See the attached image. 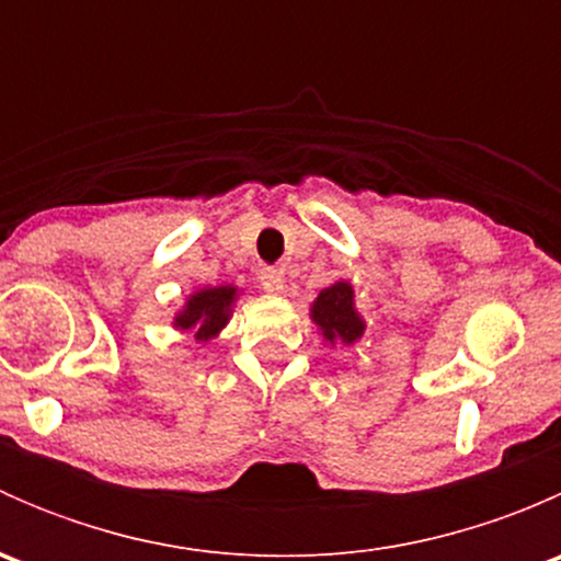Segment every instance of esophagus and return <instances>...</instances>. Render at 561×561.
Returning <instances> with one entry per match:
<instances>
[{
  "instance_id": "34e87169",
  "label": "esophagus",
  "mask_w": 561,
  "mask_h": 561,
  "mask_svg": "<svg viewBox=\"0 0 561 561\" xmlns=\"http://www.w3.org/2000/svg\"><path fill=\"white\" fill-rule=\"evenodd\" d=\"M260 285H263L265 293H282L285 290V279H282L279 268H263L260 271Z\"/></svg>"
}]
</instances>
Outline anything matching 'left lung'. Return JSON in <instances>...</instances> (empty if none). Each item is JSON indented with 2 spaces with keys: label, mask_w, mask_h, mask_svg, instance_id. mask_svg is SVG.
Masks as SVG:
<instances>
[{
  "label": "left lung",
  "mask_w": 561,
  "mask_h": 561,
  "mask_svg": "<svg viewBox=\"0 0 561 561\" xmlns=\"http://www.w3.org/2000/svg\"><path fill=\"white\" fill-rule=\"evenodd\" d=\"M312 317L331 342L342 339L350 344L364 333V322L353 307V287L347 282H336L328 290H322L312 307Z\"/></svg>",
  "instance_id": "left-lung-1"
}]
</instances>
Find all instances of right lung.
I'll return each mask as SVG.
<instances>
[{"mask_svg":"<svg viewBox=\"0 0 561 561\" xmlns=\"http://www.w3.org/2000/svg\"><path fill=\"white\" fill-rule=\"evenodd\" d=\"M236 287H211L190 298L186 309L175 317L179 328H197V339H208L228 322V309L233 304Z\"/></svg>","mask_w":561,"mask_h":561,"instance_id":"add662e5","label":"right lung"}]
</instances>
